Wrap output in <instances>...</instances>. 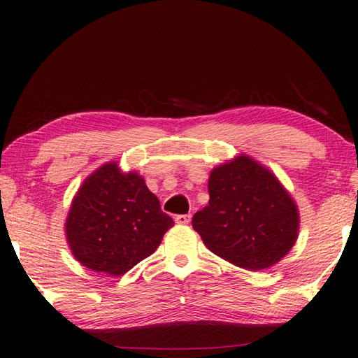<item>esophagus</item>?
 I'll return each instance as SVG.
<instances>
[{
    "mask_svg": "<svg viewBox=\"0 0 358 358\" xmlns=\"http://www.w3.org/2000/svg\"><path fill=\"white\" fill-rule=\"evenodd\" d=\"M190 219H192V215L190 214H179V215H176V224H180V225H187L190 222Z\"/></svg>",
    "mask_w": 358,
    "mask_h": 358,
    "instance_id": "34e87169",
    "label": "esophagus"
}]
</instances>
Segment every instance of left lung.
Masks as SVG:
<instances>
[{
	"instance_id": "8db88e82",
	"label": "left lung",
	"mask_w": 358,
	"mask_h": 358,
	"mask_svg": "<svg viewBox=\"0 0 358 358\" xmlns=\"http://www.w3.org/2000/svg\"><path fill=\"white\" fill-rule=\"evenodd\" d=\"M193 230L215 255L249 271L273 266L298 238L295 201L271 171L241 155L213 169Z\"/></svg>"
}]
</instances>
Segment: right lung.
<instances>
[{"mask_svg": "<svg viewBox=\"0 0 358 358\" xmlns=\"http://www.w3.org/2000/svg\"><path fill=\"white\" fill-rule=\"evenodd\" d=\"M173 225L141 176L106 163L76 193L64 230L82 265L122 276L154 254Z\"/></svg>", "mask_w": 358, "mask_h": 358, "instance_id": "add662e5", "label": "right lung"}]
</instances>
